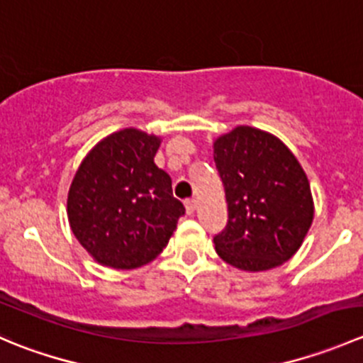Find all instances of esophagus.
I'll return each mask as SVG.
<instances>
[{
  "label": "esophagus",
  "instance_id": "1",
  "mask_svg": "<svg viewBox=\"0 0 363 363\" xmlns=\"http://www.w3.org/2000/svg\"><path fill=\"white\" fill-rule=\"evenodd\" d=\"M184 205H186V212H188V214H193V212H195V208H196V200L195 199L186 200Z\"/></svg>",
  "mask_w": 363,
  "mask_h": 363
}]
</instances>
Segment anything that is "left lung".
<instances>
[{"instance_id": "obj_1", "label": "left lung", "mask_w": 363, "mask_h": 363, "mask_svg": "<svg viewBox=\"0 0 363 363\" xmlns=\"http://www.w3.org/2000/svg\"><path fill=\"white\" fill-rule=\"evenodd\" d=\"M214 163L228 205L216 252L250 272L288 262L314 216L309 181L290 149L274 135L237 126L214 142Z\"/></svg>"}]
</instances>
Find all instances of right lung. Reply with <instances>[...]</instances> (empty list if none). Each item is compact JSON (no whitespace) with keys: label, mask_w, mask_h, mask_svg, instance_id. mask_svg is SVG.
I'll use <instances>...</instances> for the list:
<instances>
[{"label":"right lung","mask_w":363,"mask_h":363,"mask_svg":"<svg viewBox=\"0 0 363 363\" xmlns=\"http://www.w3.org/2000/svg\"><path fill=\"white\" fill-rule=\"evenodd\" d=\"M158 147V137L126 128L104 138L73 177L69 226L101 265L130 270L152 262L186 212L170 175L156 167Z\"/></svg>","instance_id":"1"}]
</instances>
